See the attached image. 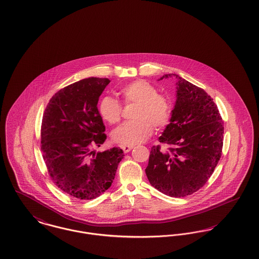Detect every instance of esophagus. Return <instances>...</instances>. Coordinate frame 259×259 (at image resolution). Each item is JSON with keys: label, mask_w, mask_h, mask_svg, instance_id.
Here are the masks:
<instances>
[{"label": "esophagus", "mask_w": 259, "mask_h": 259, "mask_svg": "<svg viewBox=\"0 0 259 259\" xmlns=\"http://www.w3.org/2000/svg\"><path fill=\"white\" fill-rule=\"evenodd\" d=\"M133 149V146H122V150L124 153H129Z\"/></svg>", "instance_id": "1"}]
</instances>
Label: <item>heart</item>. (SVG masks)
I'll return each mask as SVG.
<instances>
[{"mask_svg": "<svg viewBox=\"0 0 259 259\" xmlns=\"http://www.w3.org/2000/svg\"><path fill=\"white\" fill-rule=\"evenodd\" d=\"M120 95L125 103H135L131 118L122 124L112 134V140L122 146H135L148 139L154 130L164 128L171 116V103L162 95L157 94L154 85L146 80H134L124 85ZM121 105L111 97H104L99 103L101 118L109 124L121 119Z\"/></svg>", "mask_w": 259, "mask_h": 259, "instance_id": "b5f03b06", "label": "heart"}]
</instances>
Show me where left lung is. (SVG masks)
I'll return each instance as SVG.
<instances>
[{
	"label": "left lung",
	"mask_w": 259,
	"mask_h": 259,
	"mask_svg": "<svg viewBox=\"0 0 259 259\" xmlns=\"http://www.w3.org/2000/svg\"><path fill=\"white\" fill-rule=\"evenodd\" d=\"M177 101L160 143L169 145L164 151L154 146L146 168L152 186L170 197L190 195L208 181L219 162L224 123L213 99L201 88L177 74Z\"/></svg>",
	"instance_id": "left-lung-1"
}]
</instances>
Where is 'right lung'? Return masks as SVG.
Masks as SVG:
<instances>
[{"label": "right lung", "mask_w": 259, "mask_h": 259, "mask_svg": "<svg viewBox=\"0 0 259 259\" xmlns=\"http://www.w3.org/2000/svg\"><path fill=\"white\" fill-rule=\"evenodd\" d=\"M110 80L88 78L56 93L41 125V151L50 178L68 195L95 199L112 184L124 154L120 148L96 152L106 139L98 109Z\"/></svg>", "instance_id": "obj_1"}]
</instances>
